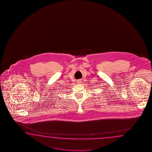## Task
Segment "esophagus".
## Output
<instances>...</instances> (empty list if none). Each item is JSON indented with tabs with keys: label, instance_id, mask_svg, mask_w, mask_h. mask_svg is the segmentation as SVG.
Segmentation results:
<instances>
[{
	"label": "esophagus",
	"instance_id": "obj_1",
	"mask_svg": "<svg viewBox=\"0 0 152 152\" xmlns=\"http://www.w3.org/2000/svg\"><path fill=\"white\" fill-rule=\"evenodd\" d=\"M77 81V83H81V80H78Z\"/></svg>",
	"mask_w": 152,
	"mask_h": 152
}]
</instances>
